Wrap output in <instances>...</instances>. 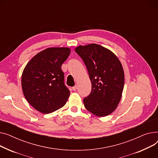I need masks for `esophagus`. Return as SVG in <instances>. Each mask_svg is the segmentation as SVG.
<instances>
[{
    "mask_svg": "<svg viewBox=\"0 0 158 158\" xmlns=\"http://www.w3.org/2000/svg\"><path fill=\"white\" fill-rule=\"evenodd\" d=\"M72 89L74 90V91H75L77 89V87L75 85V86H74V87H72Z\"/></svg>",
    "mask_w": 158,
    "mask_h": 158,
    "instance_id": "34e87169",
    "label": "esophagus"
}]
</instances>
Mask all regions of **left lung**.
<instances>
[{
    "instance_id": "obj_1",
    "label": "left lung",
    "mask_w": 158,
    "mask_h": 158,
    "mask_svg": "<svg viewBox=\"0 0 158 158\" xmlns=\"http://www.w3.org/2000/svg\"><path fill=\"white\" fill-rule=\"evenodd\" d=\"M75 52L87 67L92 89L83 99L85 108L98 117L116 109L121 99L124 73L118 59L108 49L97 44L79 46Z\"/></svg>"
}]
</instances>
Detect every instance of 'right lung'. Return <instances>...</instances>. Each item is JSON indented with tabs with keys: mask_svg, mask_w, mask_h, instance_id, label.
Returning <instances> with one entry per match:
<instances>
[{
	"mask_svg": "<svg viewBox=\"0 0 158 158\" xmlns=\"http://www.w3.org/2000/svg\"><path fill=\"white\" fill-rule=\"evenodd\" d=\"M69 48H48L27 63L22 76V87L27 101L43 114L64 106L70 91L64 84L62 64L70 54Z\"/></svg>",
	"mask_w": 158,
	"mask_h": 158,
	"instance_id": "right-lung-1",
	"label": "right lung"
}]
</instances>
